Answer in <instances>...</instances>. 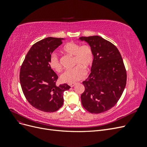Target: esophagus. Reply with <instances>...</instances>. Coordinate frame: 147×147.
Listing matches in <instances>:
<instances>
[{
	"instance_id": "1",
	"label": "esophagus",
	"mask_w": 147,
	"mask_h": 147,
	"mask_svg": "<svg viewBox=\"0 0 147 147\" xmlns=\"http://www.w3.org/2000/svg\"><path fill=\"white\" fill-rule=\"evenodd\" d=\"M75 85V84H70V86L71 87H74Z\"/></svg>"
}]
</instances>
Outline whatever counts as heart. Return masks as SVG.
I'll use <instances>...</instances> for the list:
<instances>
[{
	"label": "heart",
	"mask_w": 147,
	"mask_h": 147,
	"mask_svg": "<svg viewBox=\"0 0 147 147\" xmlns=\"http://www.w3.org/2000/svg\"><path fill=\"white\" fill-rule=\"evenodd\" d=\"M63 51L74 56V65H78L73 69L65 70L61 75L60 80L62 82L69 84H73L83 79L85 75V71L83 69H88L91 66L94 56L91 48L89 45L81 46L78 43L69 42L63 47ZM49 65L57 72L62 70V65L59 57L53 53L49 59Z\"/></svg>",
	"instance_id": "heart-1"
}]
</instances>
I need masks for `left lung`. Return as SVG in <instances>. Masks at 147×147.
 Instances as JSON below:
<instances>
[{"instance_id": "1", "label": "left lung", "mask_w": 147, "mask_h": 147, "mask_svg": "<svg viewBox=\"0 0 147 147\" xmlns=\"http://www.w3.org/2000/svg\"><path fill=\"white\" fill-rule=\"evenodd\" d=\"M91 48L94 59L91 74L83 82V107L91 113L106 112L117 104L126 84V72L121 54L111 42L95 35L82 37Z\"/></svg>"}]
</instances>
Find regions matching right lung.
<instances>
[{"label": "right lung", "mask_w": 147, "mask_h": 147, "mask_svg": "<svg viewBox=\"0 0 147 147\" xmlns=\"http://www.w3.org/2000/svg\"><path fill=\"white\" fill-rule=\"evenodd\" d=\"M62 38L47 37L30 48L21 67L20 80L26 99L34 107L45 112H54L64 102V92L70 86L56 85L58 77L49 65L53 52L63 43Z\"/></svg>", "instance_id": "right-lung-1"}]
</instances>
